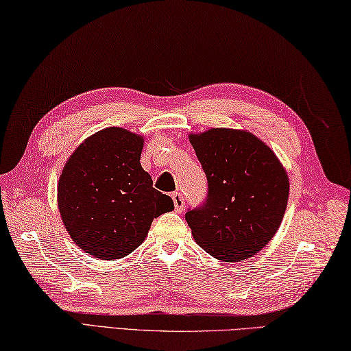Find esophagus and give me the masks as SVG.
Returning <instances> with one entry per match:
<instances>
[{"label": "esophagus", "mask_w": 351, "mask_h": 351, "mask_svg": "<svg viewBox=\"0 0 351 351\" xmlns=\"http://www.w3.org/2000/svg\"><path fill=\"white\" fill-rule=\"evenodd\" d=\"M171 198H173V202H174L176 212H183V209H184V198H183V195L180 194V192H173V194H171Z\"/></svg>", "instance_id": "1"}]
</instances>
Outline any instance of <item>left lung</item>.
Instances as JSON below:
<instances>
[{
  "label": "left lung",
  "mask_w": 351,
  "mask_h": 351,
  "mask_svg": "<svg viewBox=\"0 0 351 351\" xmlns=\"http://www.w3.org/2000/svg\"><path fill=\"white\" fill-rule=\"evenodd\" d=\"M207 177L203 206L186 212L192 236L223 262L259 253L276 234L288 204L289 178L273 149L233 128L189 134Z\"/></svg>",
  "instance_id": "1"
}]
</instances>
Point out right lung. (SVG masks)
I'll use <instances>...</instances> for the list:
<instances>
[{
  "label": "right lung",
  "mask_w": 351,
  "mask_h": 351,
  "mask_svg": "<svg viewBox=\"0 0 351 351\" xmlns=\"http://www.w3.org/2000/svg\"><path fill=\"white\" fill-rule=\"evenodd\" d=\"M144 138L109 127L69 156L57 186L66 232L84 253L121 259L144 242L153 219L174 209L141 167Z\"/></svg>",
  "instance_id": "right-lung-1"
}]
</instances>
